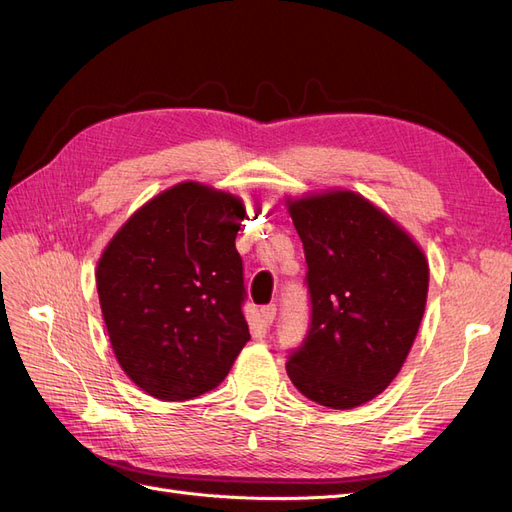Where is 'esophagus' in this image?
Segmentation results:
<instances>
[{
  "label": "esophagus",
  "mask_w": 512,
  "mask_h": 512,
  "mask_svg": "<svg viewBox=\"0 0 512 512\" xmlns=\"http://www.w3.org/2000/svg\"><path fill=\"white\" fill-rule=\"evenodd\" d=\"M275 314H277V305L275 303H269V305H262L260 307V316H262V322H265V324H273Z\"/></svg>",
  "instance_id": "1"
}]
</instances>
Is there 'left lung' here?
I'll list each match as a JSON object with an SVG mask.
<instances>
[{
  "label": "left lung",
  "mask_w": 512,
  "mask_h": 512,
  "mask_svg": "<svg viewBox=\"0 0 512 512\" xmlns=\"http://www.w3.org/2000/svg\"><path fill=\"white\" fill-rule=\"evenodd\" d=\"M303 241L309 331L288 354L292 384L348 410L380 395L404 365L425 314L429 267L389 215L348 190L288 200Z\"/></svg>",
  "instance_id": "left-lung-1"
}]
</instances>
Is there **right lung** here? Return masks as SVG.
Masks as SVG:
<instances>
[{
	"label": "right lung",
	"instance_id": "1",
	"mask_svg": "<svg viewBox=\"0 0 512 512\" xmlns=\"http://www.w3.org/2000/svg\"><path fill=\"white\" fill-rule=\"evenodd\" d=\"M241 198L185 181L123 224L98 262L96 284L121 369L145 393L185 401L215 389L250 339Z\"/></svg>",
	"mask_w": 512,
	"mask_h": 512
}]
</instances>
